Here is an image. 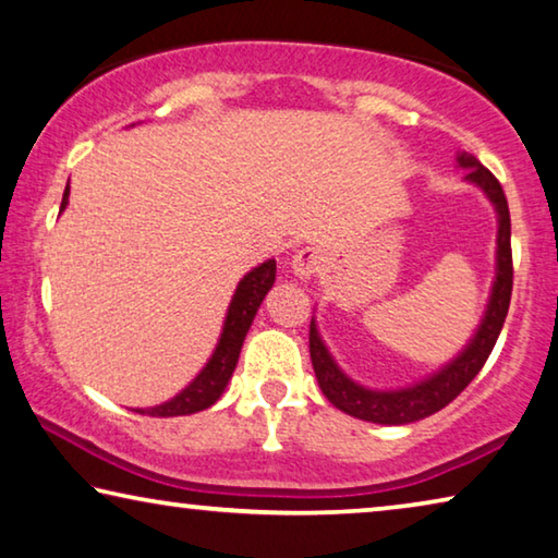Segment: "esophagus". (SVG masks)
<instances>
[{"instance_id":"1","label":"esophagus","mask_w":558,"mask_h":558,"mask_svg":"<svg viewBox=\"0 0 558 558\" xmlns=\"http://www.w3.org/2000/svg\"><path fill=\"white\" fill-rule=\"evenodd\" d=\"M290 268H293L295 278L311 280L315 272H320V268H323V253L317 251V247H303V251H298L293 255Z\"/></svg>"}]
</instances>
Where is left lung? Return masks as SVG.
<instances>
[{"instance_id": "obj_1", "label": "left lung", "mask_w": 558, "mask_h": 558, "mask_svg": "<svg viewBox=\"0 0 558 558\" xmlns=\"http://www.w3.org/2000/svg\"><path fill=\"white\" fill-rule=\"evenodd\" d=\"M459 168H466L464 181L474 183L484 191V196L497 210V272H494L489 303L474 338L466 342V348L454 360H449L445 367H439L435 375L420 379L410 387L400 390H369L357 385L342 373L338 362L325 348V342L317 332L315 317L311 320V360L313 369L320 385L323 395L338 410L350 417L375 422V424H410L429 417L447 407L454 397L464 390L472 379L480 375L486 357L492 355L494 344L507 320L511 286H514V268H511V218L507 196H504L501 183L494 179L489 168H484L472 154H457Z\"/></svg>"}]
</instances>
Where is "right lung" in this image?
Returning a JSON list of instances; mask_svg holds the SVG:
<instances>
[{
	"label": "right lung",
	"mask_w": 558,
	"mask_h": 558,
	"mask_svg": "<svg viewBox=\"0 0 558 558\" xmlns=\"http://www.w3.org/2000/svg\"><path fill=\"white\" fill-rule=\"evenodd\" d=\"M66 206L69 185L64 191V198H61V210ZM272 282H276V260H265L258 268H253L247 276H243V280L238 282L231 305H228L223 330H220L218 344L214 355L206 362V367H203L201 373L168 402L134 412L148 414V417H181V414H193L216 404L220 400V395L226 392L228 379L233 377L245 335L251 330L253 317L258 313L263 298L268 295V290L272 288Z\"/></svg>",
	"instance_id": "1"
}]
</instances>
